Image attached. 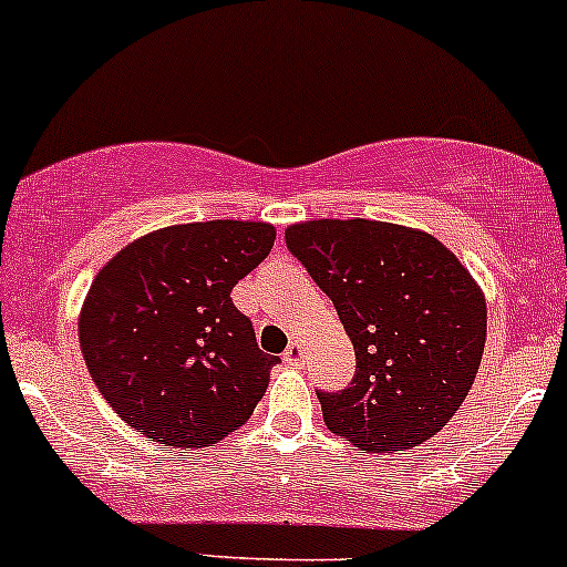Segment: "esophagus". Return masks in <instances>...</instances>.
I'll use <instances>...</instances> for the list:
<instances>
[{
    "label": "esophagus",
    "mask_w": 567,
    "mask_h": 567,
    "mask_svg": "<svg viewBox=\"0 0 567 567\" xmlns=\"http://www.w3.org/2000/svg\"><path fill=\"white\" fill-rule=\"evenodd\" d=\"M282 360L288 365H301V360H303V344H301V341H298V339L290 341V347H288V350H285Z\"/></svg>",
    "instance_id": "34e87169"
}]
</instances>
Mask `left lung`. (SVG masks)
<instances>
[{
	"label": "left lung",
	"mask_w": 567,
	"mask_h": 567,
	"mask_svg": "<svg viewBox=\"0 0 567 567\" xmlns=\"http://www.w3.org/2000/svg\"><path fill=\"white\" fill-rule=\"evenodd\" d=\"M285 241L354 347L350 388L317 393L328 431L363 452L433 439L468 395L487 339L471 271L435 236L363 217L293 223Z\"/></svg>",
	"instance_id": "obj_1"
}]
</instances>
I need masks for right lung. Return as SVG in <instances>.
<instances>
[{"mask_svg": "<svg viewBox=\"0 0 567 567\" xmlns=\"http://www.w3.org/2000/svg\"><path fill=\"white\" fill-rule=\"evenodd\" d=\"M271 223L166 226L112 255L80 309L104 401L166 446H213L250 420L277 354L258 350L231 290L271 252Z\"/></svg>", "mask_w": 567, "mask_h": 567, "instance_id": "1", "label": "right lung"}]
</instances>
